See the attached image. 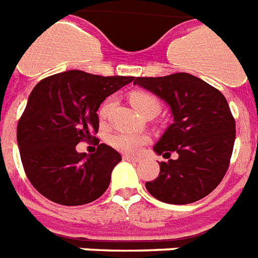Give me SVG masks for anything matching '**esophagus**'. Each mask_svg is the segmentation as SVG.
<instances>
[{"label": "esophagus", "instance_id": "34e87169", "mask_svg": "<svg viewBox=\"0 0 258 258\" xmlns=\"http://www.w3.org/2000/svg\"><path fill=\"white\" fill-rule=\"evenodd\" d=\"M123 158L124 160H127V161H138V158L137 157H133V156H127V154H125V156H123Z\"/></svg>", "mask_w": 258, "mask_h": 258}]
</instances>
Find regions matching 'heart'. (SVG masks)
<instances>
[{
    "label": "heart",
    "mask_w": 258,
    "mask_h": 258,
    "mask_svg": "<svg viewBox=\"0 0 258 258\" xmlns=\"http://www.w3.org/2000/svg\"><path fill=\"white\" fill-rule=\"evenodd\" d=\"M130 101H131V104L134 105L135 109L142 114L146 110L152 109V108H156V109L160 110L158 98L152 93H148V91H134V93H131ZM114 106H116V98L114 97H108V98H105L102 101V104L98 108V116H100L101 121H106L109 119ZM148 142L149 137H146V135L125 133V131L113 134L109 138L110 146L124 154H138Z\"/></svg>",
    "instance_id": "b5f03b06"
}]
</instances>
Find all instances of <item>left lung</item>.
Masks as SVG:
<instances>
[{"label":"left lung","instance_id":"left-lung-1","mask_svg":"<svg viewBox=\"0 0 258 258\" xmlns=\"http://www.w3.org/2000/svg\"><path fill=\"white\" fill-rule=\"evenodd\" d=\"M164 100L173 123L154 146L168 161L160 163V175L146 182L158 201L184 205L207 197L223 180L230 167L235 142V120L226 97L207 82L186 72L160 78H137ZM176 153L175 160L170 154Z\"/></svg>","mask_w":258,"mask_h":258}]
</instances>
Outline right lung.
I'll list each match as a JSON object with an SVG mask.
<instances>
[{
	"label": "right lung",
	"mask_w": 258,
	"mask_h": 258,
	"mask_svg": "<svg viewBox=\"0 0 258 258\" xmlns=\"http://www.w3.org/2000/svg\"><path fill=\"white\" fill-rule=\"evenodd\" d=\"M133 81L134 76L72 70L47 76L34 87L17 123V145L24 172L43 197L76 207L106 191L121 156L105 144L93 154L75 148L98 133L102 101Z\"/></svg>",
	"instance_id": "1"
}]
</instances>
